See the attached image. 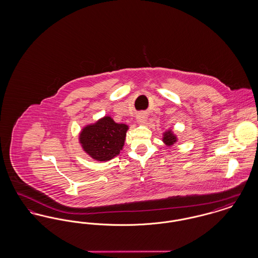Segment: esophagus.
<instances>
[{"label":"esophagus","mask_w":258,"mask_h":258,"mask_svg":"<svg viewBox=\"0 0 258 258\" xmlns=\"http://www.w3.org/2000/svg\"><path fill=\"white\" fill-rule=\"evenodd\" d=\"M136 120H137L138 123L144 124V123H146V122H147V116L144 113H139L137 115V117H136Z\"/></svg>","instance_id":"1"}]
</instances>
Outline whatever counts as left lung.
Segmentation results:
<instances>
[{
    "instance_id": "8db88e82",
    "label": "left lung",
    "mask_w": 258,
    "mask_h": 258,
    "mask_svg": "<svg viewBox=\"0 0 258 258\" xmlns=\"http://www.w3.org/2000/svg\"><path fill=\"white\" fill-rule=\"evenodd\" d=\"M178 141L177 135L173 133L172 130H167L163 133L162 135V142L166 145V146H172L174 145L176 142Z\"/></svg>"
}]
</instances>
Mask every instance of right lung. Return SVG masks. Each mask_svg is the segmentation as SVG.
<instances>
[{
  "label": "right lung",
  "mask_w": 258,
  "mask_h": 258,
  "mask_svg": "<svg viewBox=\"0 0 258 258\" xmlns=\"http://www.w3.org/2000/svg\"><path fill=\"white\" fill-rule=\"evenodd\" d=\"M127 130L125 123H115L110 116H104L81 130L79 143L92 159L105 162L123 150Z\"/></svg>",
  "instance_id": "1"
}]
</instances>
